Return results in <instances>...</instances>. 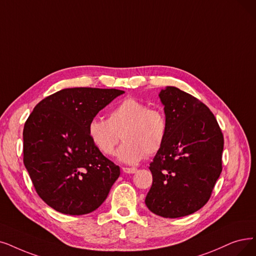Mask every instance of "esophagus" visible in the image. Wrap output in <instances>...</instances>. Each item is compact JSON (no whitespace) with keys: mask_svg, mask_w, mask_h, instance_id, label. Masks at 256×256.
<instances>
[{"mask_svg":"<svg viewBox=\"0 0 256 256\" xmlns=\"http://www.w3.org/2000/svg\"><path fill=\"white\" fill-rule=\"evenodd\" d=\"M122 170L124 171L125 173H129V174H130V173H136V168H129V167H122Z\"/></svg>","mask_w":256,"mask_h":256,"instance_id":"1","label":"esophagus"}]
</instances>
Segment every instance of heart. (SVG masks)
I'll list each match as a JSON object with an SVG mask.
<instances>
[{"instance_id": "heart-1", "label": "heart", "mask_w": 256, "mask_h": 256, "mask_svg": "<svg viewBox=\"0 0 256 256\" xmlns=\"http://www.w3.org/2000/svg\"><path fill=\"white\" fill-rule=\"evenodd\" d=\"M168 118L160 108H150L144 102L128 98L112 109L108 118H94L88 122V136L92 145L104 156H112L120 140L118 158L136 164L145 156L160 150L168 134Z\"/></svg>"}]
</instances>
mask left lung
<instances>
[{"instance_id":"8db88e82","label":"left lung","mask_w":256,"mask_h":256,"mask_svg":"<svg viewBox=\"0 0 256 256\" xmlns=\"http://www.w3.org/2000/svg\"><path fill=\"white\" fill-rule=\"evenodd\" d=\"M168 118L165 142L150 162L145 202L156 216L176 218L205 206L222 172L224 136L210 109L176 87L160 92Z\"/></svg>"}]
</instances>
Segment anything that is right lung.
<instances>
[{"instance_id": "add662e5", "label": "right lung", "mask_w": 256, "mask_h": 256, "mask_svg": "<svg viewBox=\"0 0 256 256\" xmlns=\"http://www.w3.org/2000/svg\"><path fill=\"white\" fill-rule=\"evenodd\" d=\"M118 89L67 88L34 107L23 130V160L47 205L69 216L98 209L120 176V167L88 136V122L116 96Z\"/></svg>"}]
</instances>
